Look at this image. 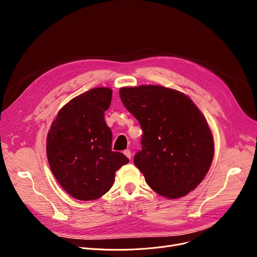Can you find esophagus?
Masks as SVG:
<instances>
[{
	"label": "esophagus",
	"mask_w": 257,
	"mask_h": 257,
	"mask_svg": "<svg viewBox=\"0 0 257 257\" xmlns=\"http://www.w3.org/2000/svg\"><path fill=\"white\" fill-rule=\"evenodd\" d=\"M124 154H125L129 159H131V151H130V150H125V151H124Z\"/></svg>",
	"instance_id": "34e87169"
}]
</instances>
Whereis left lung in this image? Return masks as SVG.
<instances>
[{
    "mask_svg": "<svg viewBox=\"0 0 257 257\" xmlns=\"http://www.w3.org/2000/svg\"><path fill=\"white\" fill-rule=\"evenodd\" d=\"M119 97L144 131L134 165L158 195L184 197L202 182L214 154L205 116L181 91L161 85L121 87Z\"/></svg>",
    "mask_w": 257,
    "mask_h": 257,
    "instance_id": "left-lung-1",
    "label": "left lung"
}]
</instances>
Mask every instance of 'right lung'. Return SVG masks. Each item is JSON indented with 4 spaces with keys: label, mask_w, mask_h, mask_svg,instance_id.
<instances>
[{
    "label": "right lung",
    "mask_w": 257,
    "mask_h": 257,
    "mask_svg": "<svg viewBox=\"0 0 257 257\" xmlns=\"http://www.w3.org/2000/svg\"><path fill=\"white\" fill-rule=\"evenodd\" d=\"M112 89L91 88L67 102L47 136L51 171L63 190L81 201L97 200L110 190L115 172L129 159L111 150L112 132L106 125Z\"/></svg>",
    "instance_id": "1"
}]
</instances>
